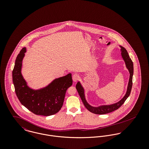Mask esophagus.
<instances>
[{
	"label": "esophagus",
	"instance_id": "obj_1",
	"mask_svg": "<svg viewBox=\"0 0 149 149\" xmlns=\"http://www.w3.org/2000/svg\"><path fill=\"white\" fill-rule=\"evenodd\" d=\"M80 76H79V74H73V76H72L73 80V81H74V82L77 81V80H79L80 79Z\"/></svg>",
	"mask_w": 149,
	"mask_h": 149
}]
</instances>
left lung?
Segmentation results:
<instances>
[{
  "mask_svg": "<svg viewBox=\"0 0 149 149\" xmlns=\"http://www.w3.org/2000/svg\"><path fill=\"white\" fill-rule=\"evenodd\" d=\"M120 47H121L120 50L122 52L121 54H122V58L124 60L125 64H126V66L130 72V79H129V81H128V84L127 89L126 93L125 95V96L119 102H118L115 104H111V105L100 106L97 107L91 106L87 103V102L85 99L84 89L83 87L82 86L81 84H80V83L79 81L76 86V89L81 99V100H82L84 106L85 107V108L88 111H89L90 112H91L95 114H99V115L106 114V113L111 112L112 111H114L118 109L120 107H121L123 105V104L125 103L126 100L127 99L128 97L130 95V93L131 91V88H132V76H133V73H134L133 63H132L131 59L130 58L126 49L123 46H120Z\"/></svg>",
  "mask_w": 149,
  "mask_h": 149,
  "instance_id": "left-lung-1",
  "label": "left lung"
}]
</instances>
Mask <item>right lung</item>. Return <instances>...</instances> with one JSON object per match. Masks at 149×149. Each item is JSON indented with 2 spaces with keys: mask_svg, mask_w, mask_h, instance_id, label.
<instances>
[{
  "mask_svg": "<svg viewBox=\"0 0 149 149\" xmlns=\"http://www.w3.org/2000/svg\"><path fill=\"white\" fill-rule=\"evenodd\" d=\"M26 52L23 47L17 57L13 70V81L16 95L23 106L36 115L50 116L63 105L67 89L72 85V74L56 79L45 88L34 90L27 85L22 74V60Z\"/></svg>",
  "mask_w": 149,
  "mask_h": 149,
  "instance_id": "add662e5",
  "label": "right lung"
}]
</instances>
